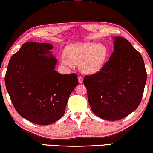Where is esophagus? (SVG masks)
Here are the masks:
<instances>
[{"instance_id":"34e87169","label":"esophagus","mask_w":153,"mask_h":153,"mask_svg":"<svg viewBox=\"0 0 153 153\" xmlns=\"http://www.w3.org/2000/svg\"><path fill=\"white\" fill-rule=\"evenodd\" d=\"M78 80H79V83H83V77L81 76H78Z\"/></svg>"}]
</instances>
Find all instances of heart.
I'll list each match as a JSON object with an SVG mask.
<instances>
[{
  "mask_svg": "<svg viewBox=\"0 0 153 153\" xmlns=\"http://www.w3.org/2000/svg\"><path fill=\"white\" fill-rule=\"evenodd\" d=\"M108 51L100 43L84 42L70 46L65 51L66 57L60 58L62 65L73 68L74 64H80V68L85 74L99 72L107 60Z\"/></svg>",
  "mask_w": 153,
  "mask_h": 153,
  "instance_id": "b5f03b06",
  "label": "heart"
}]
</instances>
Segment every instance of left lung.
Wrapping results in <instances>:
<instances>
[{
	"label": "left lung",
	"mask_w": 153,
	"mask_h": 153,
	"mask_svg": "<svg viewBox=\"0 0 153 153\" xmlns=\"http://www.w3.org/2000/svg\"><path fill=\"white\" fill-rule=\"evenodd\" d=\"M114 51L99 72L85 76L94 114L108 120L124 118L141 101L147 74L143 58L127 39L115 37Z\"/></svg>",
	"instance_id": "1"
}]
</instances>
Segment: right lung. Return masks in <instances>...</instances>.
Returning <instances> with one entry per match:
<instances>
[{
    "mask_svg": "<svg viewBox=\"0 0 153 153\" xmlns=\"http://www.w3.org/2000/svg\"><path fill=\"white\" fill-rule=\"evenodd\" d=\"M53 46L28 42L10 58L5 82L14 108L30 122L47 125L59 120L78 85L77 75L60 74Z\"/></svg>",
    "mask_w": 153,
    "mask_h": 153,
    "instance_id": "right-lung-1",
    "label": "right lung"
}]
</instances>
